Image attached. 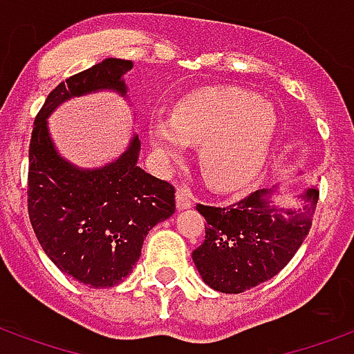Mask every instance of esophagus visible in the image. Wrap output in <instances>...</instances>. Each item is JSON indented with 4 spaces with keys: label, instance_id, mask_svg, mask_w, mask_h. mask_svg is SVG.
I'll return each mask as SVG.
<instances>
[{
    "label": "esophagus",
    "instance_id": "34e87169",
    "mask_svg": "<svg viewBox=\"0 0 354 354\" xmlns=\"http://www.w3.org/2000/svg\"><path fill=\"white\" fill-rule=\"evenodd\" d=\"M193 206V195L189 193V189L180 187L176 191V207L178 209H189Z\"/></svg>",
    "mask_w": 354,
    "mask_h": 354
}]
</instances>
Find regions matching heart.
I'll return each instance as SVG.
<instances>
[{
    "label": "heart",
    "mask_w": 354,
    "mask_h": 354,
    "mask_svg": "<svg viewBox=\"0 0 354 354\" xmlns=\"http://www.w3.org/2000/svg\"><path fill=\"white\" fill-rule=\"evenodd\" d=\"M274 107L249 91L213 87L183 96L171 118H153L148 137L159 156L178 161L185 145L198 147V169L215 189H239L254 180L273 145Z\"/></svg>",
    "instance_id": "heart-1"
}]
</instances>
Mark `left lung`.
Returning <instances> with one entry per match:
<instances>
[{
	"label": "left lung",
	"instance_id": "left-lung-1",
	"mask_svg": "<svg viewBox=\"0 0 354 354\" xmlns=\"http://www.w3.org/2000/svg\"><path fill=\"white\" fill-rule=\"evenodd\" d=\"M273 189H258L226 207L204 206L206 237L193 250L202 280L223 293H241L273 279L308 236L319 191L299 195L301 206L280 207Z\"/></svg>",
	"mask_w": 354,
	"mask_h": 354
}]
</instances>
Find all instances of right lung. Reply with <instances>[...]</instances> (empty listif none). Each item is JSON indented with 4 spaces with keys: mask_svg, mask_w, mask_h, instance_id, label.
Instances as JSON below:
<instances>
[{
    "mask_svg": "<svg viewBox=\"0 0 354 354\" xmlns=\"http://www.w3.org/2000/svg\"><path fill=\"white\" fill-rule=\"evenodd\" d=\"M131 68L126 59H104L59 83L35 118L29 142L27 212L35 236L63 273L91 288H113L131 273L148 232L176 209L174 187L137 167V135L109 165L77 169L53 147L48 117L74 96H126L122 75Z\"/></svg>",
    "mask_w": 354,
    "mask_h": 354,
    "instance_id": "1",
    "label": "right lung"
}]
</instances>
